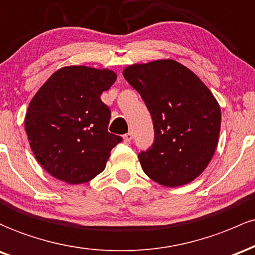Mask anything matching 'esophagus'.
I'll list each match as a JSON object with an SVG mask.
<instances>
[{
	"instance_id": "obj_1",
	"label": "esophagus",
	"mask_w": 255,
	"mask_h": 255,
	"mask_svg": "<svg viewBox=\"0 0 255 255\" xmlns=\"http://www.w3.org/2000/svg\"><path fill=\"white\" fill-rule=\"evenodd\" d=\"M132 137H133L132 132H131V131H128V133H125V135L123 136V138H124V142H130L131 139H132Z\"/></svg>"
}]
</instances>
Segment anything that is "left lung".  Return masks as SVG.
<instances>
[{
	"label": "left lung",
	"instance_id": "8db88e82",
	"mask_svg": "<svg viewBox=\"0 0 255 255\" xmlns=\"http://www.w3.org/2000/svg\"><path fill=\"white\" fill-rule=\"evenodd\" d=\"M123 74L153 120L154 143L138 154L144 173L164 187L194 181L218 144L222 114L213 94L189 68L170 59L131 65Z\"/></svg>",
	"mask_w": 255,
	"mask_h": 255
}]
</instances>
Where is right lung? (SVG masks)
<instances>
[{"label": "right lung", "mask_w": 255, "mask_h": 255, "mask_svg": "<svg viewBox=\"0 0 255 255\" xmlns=\"http://www.w3.org/2000/svg\"><path fill=\"white\" fill-rule=\"evenodd\" d=\"M116 79L106 68L67 66L31 100L25 131L37 161L53 177L81 184L105 170L112 148L123 141L108 132L111 110L100 97Z\"/></svg>", "instance_id": "1"}]
</instances>
